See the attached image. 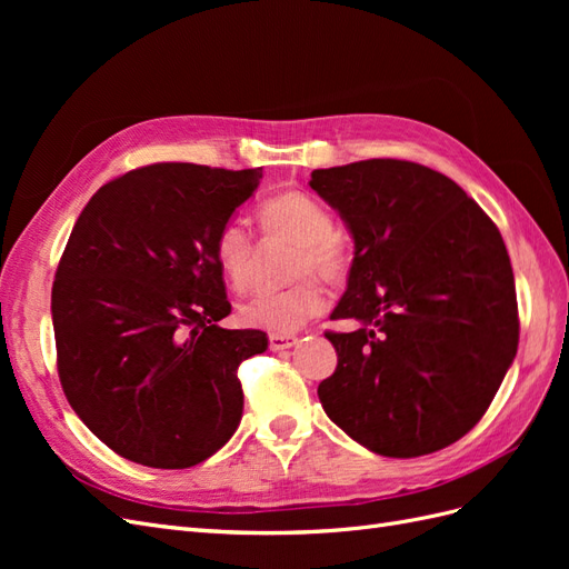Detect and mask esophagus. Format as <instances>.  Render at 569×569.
I'll list each match as a JSON object with an SVG mask.
<instances>
[{
    "mask_svg": "<svg viewBox=\"0 0 569 569\" xmlns=\"http://www.w3.org/2000/svg\"><path fill=\"white\" fill-rule=\"evenodd\" d=\"M299 339L295 335H270V349L272 351H284L295 347Z\"/></svg>",
    "mask_w": 569,
    "mask_h": 569,
    "instance_id": "obj_1",
    "label": "esophagus"
}]
</instances>
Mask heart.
Wrapping results in <instances>:
<instances>
[{
  "mask_svg": "<svg viewBox=\"0 0 569 569\" xmlns=\"http://www.w3.org/2000/svg\"><path fill=\"white\" fill-rule=\"evenodd\" d=\"M258 226L266 242H291L287 274L297 278L284 289L263 291L239 306V318L249 327L274 335L295 332L303 322L322 313L327 303V282H339L349 268V251L343 239L332 230V216L306 192H282L258 209ZM216 261L226 280L244 291L256 282L261 266V249L239 218L228 220L216 234Z\"/></svg>",
  "mask_w": 569,
  "mask_h": 569,
  "instance_id": "b5f03b06",
  "label": "heart"
}]
</instances>
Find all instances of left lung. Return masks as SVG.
<instances>
[{
	"instance_id": "1",
	"label": "left lung",
	"mask_w": 569,
	"mask_h": 569,
	"mask_svg": "<svg viewBox=\"0 0 569 569\" xmlns=\"http://www.w3.org/2000/svg\"><path fill=\"white\" fill-rule=\"evenodd\" d=\"M311 187L347 222L353 263L327 332L337 370L320 403L372 453L418 458L485 416L518 353L520 320L503 237L437 170L370 159L320 168Z\"/></svg>"
}]
</instances>
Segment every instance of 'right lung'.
I'll use <instances>...</instances> for the list:
<instances>
[{
    "label": "right lung",
    "mask_w": 569,
    "mask_h": 569,
    "mask_svg": "<svg viewBox=\"0 0 569 569\" xmlns=\"http://www.w3.org/2000/svg\"><path fill=\"white\" fill-rule=\"evenodd\" d=\"M263 178L153 163L84 206L51 287L63 393L111 451L147 468L211 458L242 420L237 368L268 349L230 316L213 242Z\"/></svg>",
    "instance_id": "1"
}]
</instances>
